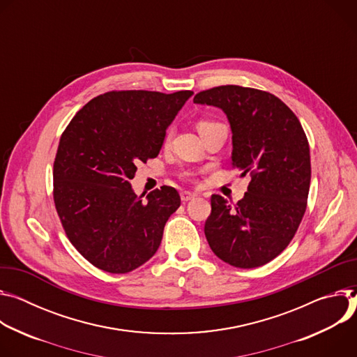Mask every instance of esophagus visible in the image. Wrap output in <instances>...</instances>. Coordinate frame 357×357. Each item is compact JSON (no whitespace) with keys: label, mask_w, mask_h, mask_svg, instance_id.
<instances>
[{"label":"esophagus","mask_w":357,"mask_h":357,"mask_svg":"<svg viewBox=\"0 0 357 357\" xmlns=\"http://www.w3.org/2000/svg\"><path fill=\"white\" fill-rule=\"evenodd\" d=\"M194 197H195V194H194V192H190V191H183V192H181V202H183V203H187V202L192 200Z\"/></svg>","instance_id":"obj_1"}]
</instances>
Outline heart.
<instances>
[{
	"instance_id": "heart-1",
	"label": "heart",
	"mask_w": 357,
	"mask_h": 357,
	"mask_svg": "<svg viewBox=\"0 0 357 357\" xmlns=\"http://www.w3.org/2000/svg\"><path fill=\"white\" fill-rule=\"evenodd\" d=\"M213 125H217V123H214V122H211V121H200L199 122V130H203V129H206V128H210V126H213ZM170 137V133H167V139Z\"/></svg>"
}]
</instances>
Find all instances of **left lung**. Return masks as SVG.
I'll list each match as a JSON object with an SVG mask.
<instances>
[{
    "mask_svg": "<svg viewBox=\"0 0 357 357\" xmlns=\"http://www.w3.org/2000/svg\"><path fill=\"white\" fill-rule=\"evenodd\" d=\"M194 103L227 114L232 167L251 176L235 206L211 195L204 225L210 248L236 268L265 265L288 247L306 210L310 154L302 125L281 99L252 88L217 86L197 93Z\"/></svg>",
    "mask_w": 357,
    "mask_h": 357,
    "instance_id": "left-lung-1",
    "label": "left lung"
}]
</instances>
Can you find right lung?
Returning <instances> with one entry per match:
<instances>
[{"label":"right lung","instance_id":"right-lung-1","mask_svg":"<svg viewBox=\"0 0 357 357\" xmlns=\"http://www.w3.org/2000/svg\"><path fill=\"white\" fill-rule=\"evenodd\" d=\"M191 91H112L79 110L61 136L54 162V202L72 245L96 268L126 273L160 247L176 188L137 197L139 162L160 151L166 130Z\"/></svg>","mask_w":357,"mask_h":357}]
</instances>
